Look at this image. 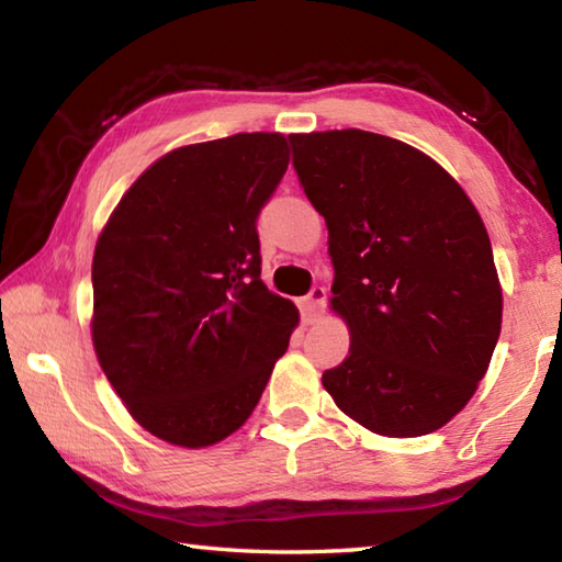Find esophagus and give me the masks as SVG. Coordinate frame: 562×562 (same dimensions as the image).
<instances>
[{
    "mask_svg": "<svg viewBox=\"0 0 562 562\" xmlns=\"http://www.w3.org/2000/svg\"><path fill=\"white\" fill-rule=\"evenodd\" d=\"M325 302H327V290L325 288H312L307 297H302V302H300L302 319L307 322V325H310V322H315L322 315V310H325Z\"/></svg>",
    "mask_w": 562,
    "mask_h": 562,
    "instance_id": "1",
    "label": "esophagus"
}]
</instances>
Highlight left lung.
<instances>
[{
  "instance_id": "8db88e82",
  "label": "left lung",
  "mask_w": 562,
  "mask_h": 562,
  "mask_svg": "<svg viewBox=\"0 0 562 562\" xmlns=\"http://www.w3.org/2000/svg\"><path fill=\"white\" fill-rule=\"evenodd\" d=\"M292 166L329 231L331 310L349 357L322 374L364 429L412 439L469 404L501 335L491 240L463 188L379 133H292Z\"/></svg>"
}]
</instances>
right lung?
I'll list each match as a JSON object with an SVG mask.
<instances>
[{"label": "right lung", "instance_id": "add662e5", "mask_svg": "<svg viewBox=\"0 0 562 562\" xmlns=\"http://www.w3.org/2000/svg\"><path fill=\"white\" fill-rule=\"evenodd\" d=\"M290 164L282 133L183 146L140 173L93 252L91 337L128 414L203 449L240 429L300 315L260 280L258 215Z\"/></svg>", "mask_w": 562, "mask_h": 562}]
</instances>
